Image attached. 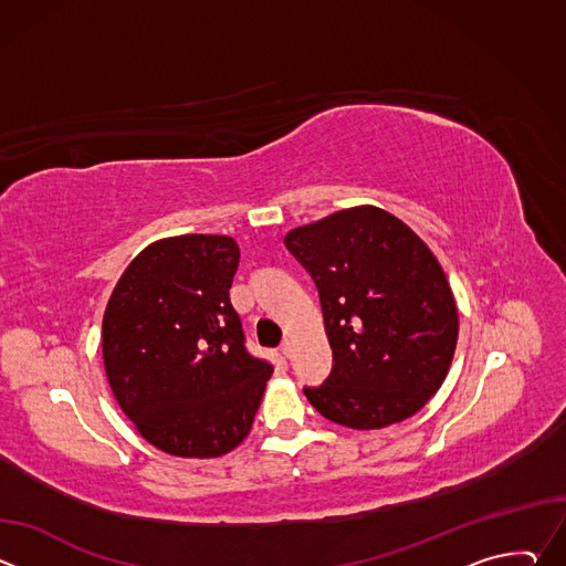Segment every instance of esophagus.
Segmentation results:
<instances>
[{
  "instance_id": "1",
  "label": "esophagus",
  "mask_w": 566,
  "mask_h": 566,
  "mask_svg": "<svg viewBox=\"0 0 566 566\" xmlns=\"http://www.w3.org/2000/svg\"><path fill=\"white\" fill-rule=\"evenodd\" d=\"M280 349H282V354H284V356H291V340H289V338H284V343H282V347H280Z\"/></svg>"
}]
</instances>
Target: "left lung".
<instances>
[{
	"label": "left lung",
	"mask_w": 566,
	"mask_h": 566,
	"mask_svg": "<svg viewBox=\"0 0 566 566\" xmlns=\"http://www.w3.org/2000/svg\"><path fill=\"white\" fill-rule=\"evenodd\" d=\"M317 286L334 367L311 406L352 430L417 415L443 385L459 336L448 277L426 241L376 206L338 210L286 232Z\"/></svg>",
	"instance_id": "left-lung-1"
}]
</instances>
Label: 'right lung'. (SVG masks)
Here are the masks:
<instances>
[{
	"mask_svg": "<svg viewBox=\"0 0 566 566\" xmlns=\"http://www.w3.org/2000/svg\"><path fill=\"white\" fill-rule=\"evenodd\" d=\"M239 247L228 234H179L143 249L103 315V360L120 410L154 448L212 459L234 450L273 365L251 356L230 304Z\"/></svg>",
	"mask_w": 566,
	"mask_h": 566,
	"instance_id": "add662e5",
	"label": "right lung"
}]
</instances>
